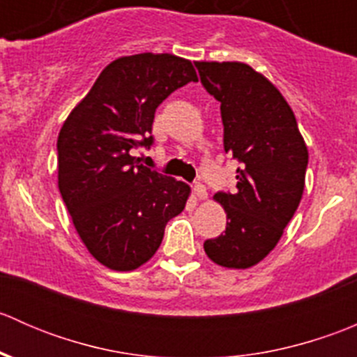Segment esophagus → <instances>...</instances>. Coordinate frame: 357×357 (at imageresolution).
I'll list each match as a JSON object with an SVG mask.
<instances>
[{
    "label": "esophagus",
    "mask_w": 357,
    "mask_h": 357,
    "mask_svg": "<svg viewBox=\"0 0 357 357\" xmlns=\"http://www.w3.org/2000/svg\"><path fill=\"white\" fill-rule=\"evenodd\" d=\"M193 195H195L197 200L207 199V190H205V186L202 185V183H197V185L193 186Z\"/></svg>",
    "instance_id": "34e87169"
}]
</instances>
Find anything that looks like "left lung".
Listing matches in <instances>:
<instances>
[{
	"mask_svg": "<svg viewBox=\"0 0 357 357\" xmlns=\"http://www.w3.org/2000/svg\"><path fill=\"white\" fill-rule=\"evenodd\" d=\"M208 95L221 103L225 152L240 162L236 192L215 193L226 231L205 240L207 257L228 269L261 262L294 218L305 183L307 146L287 100L242 62H195Z\"/></svg>",
	"mask_w": 357,
	"mask_h": 357,
	"instance_id": "8db88e82",
	"label": "left lung"
}]
</instances>
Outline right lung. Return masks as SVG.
Wrapping results in <instances>:
<instances>
[{
	"label": "right lung",
	"instance_id": "right-lung-1",
	"mask_svg": "<svg viewBox=\"0 0 357 357\" xmlns=\"http://www.w3.org/2000/svg\"><path fill=\"white\" fill-rule=\"evenodd\" d=\"M197 82L190 60L169 53L121 56L102 70L60 129L59 190L89 254L114 271L153 257L190 186L139 164L131 152L153 143L157 107Z\"/></svg>",
	"mask_w": 357,
	"mask_h": 357
}]
</instances>
